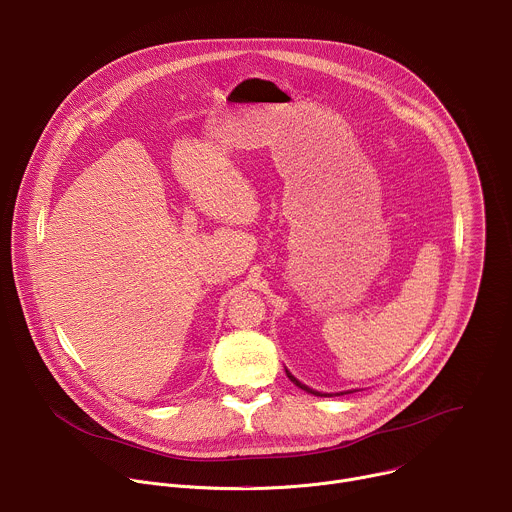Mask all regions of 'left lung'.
<instances>
[{
    "instance_id": "left-lung-1",
    "label": "left lung",
    "mask_w": 512,
    "mask_h": 512,
    "mask_svg": "<svg viewBox=\"0 0 512 512\" xmlns=\"http://www.w3.org/2000/svg\"><path fill=\"white\" fill-rule=\"evenodd\" d=\"M285 373H287V371H285ZM287 377H289V379H291V383H294V385H296V387H300V389H304V391H308V393H312V395H318V397H324V395H322V393H318V391H312V389H310V387H306V385H302V383H300V381H298V379H296V377H294V375H289V373H287ZM340 395H344V393H340Z\"/></svg>"
}]
</instances>
